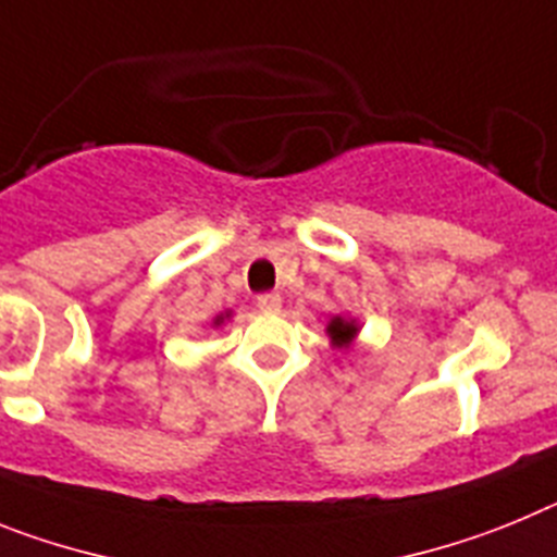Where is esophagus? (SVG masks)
<instances>
[{"label": "esophagus", "mask_w": 557, "mask_h": 557, "mask_svg": "<svg viewBox=\"0 0 557 557\" xmlns=\"http://www.w3.org/2000/svg\"><path fill=\"white\" fill-rule=\"evenodd\" d=\"M258 308L263 313H277L283 308V297L277 292H265L258 297Z\"/></svg>", "instance_id": "obj_1"}]
</instances>
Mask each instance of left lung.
<instances>
[{"mask_svg": "<svg viewBox=\"0 0 557 557\" xmlns=\"http://www.w3.org/2000/svg\"><path fill=\"white\" fill-rule=\"evenodd\" d=\"M359 333V325H356V319H345V317H333L331 325H327V336L336 347H347Z\"/></svg>", "mask_w": 557, "mask_h": 557, "instance_id": "8db88e82", "label": "left lung"}]
</instances>
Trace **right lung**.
<instances>
[{
	"mask_svg": "<svg viewBox=\"0 0 557 557\" xmlns=\"http://www.w3.org/2000/svg\"><path fill=\"white\" fill-rule=\"evenodd\" d=\"M221 319H224V317H219V319H215V325H221Z\"/></svg>",
	"mask_w": 557,
	"mask_h": 557,
	"instance_id": "1",
	"label": "right lung"
}]
</instances>
